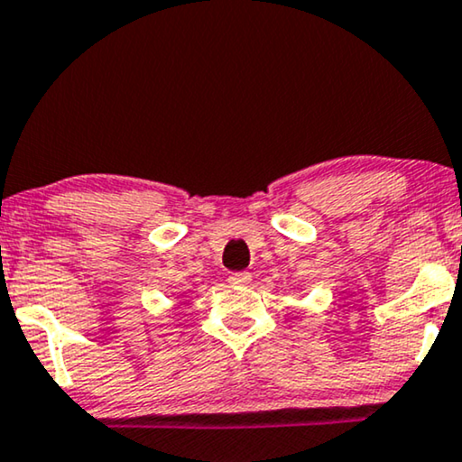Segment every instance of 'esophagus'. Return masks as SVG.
Returning <instances> with one entry per match:
<instances>
[{"mask_svg":"<svg viewBox=\"0 0 462 462\" xmlns=\"http://www.w3.org/2000/svg\"><path fill=\"white\" fill-rule=\"evenodd\" d=\"M232 285H247L251 282V274L249 273H232L230 279H227Z\"/></svg>","mask_w":462,"mask_h":462,"instance_id":"1","label":"esophagus"}]
</instances>
